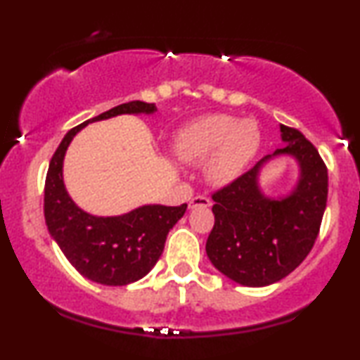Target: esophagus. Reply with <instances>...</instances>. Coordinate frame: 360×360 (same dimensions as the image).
<instances>
[{"label":"esophagus","instance_id":"34e87169","mask_svg":"<svg viewBox=\"0 0 360 360\" xmlns=\"http://www.w3.org/2000/svg\"><path fill=\"white\" fill-rule=\"evenodd\" d=\"M210 204H212V200L209 199V197L195 195V197H192L189 202V209H195V207H210Z\"/></svg>","mask_w":360,"mask_h":360}]
</instances>
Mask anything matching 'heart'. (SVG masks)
I'll use <instances>...</instances> for the list:
<instances>
[{
	"label": "heart",
	"mask_w": 360,
	"mask_h": 360,
	"mask_svg": "<svg viewBox=\"0 0 360 360\" xmlns=\"http://www.w3.org/2000/svg\"><path fill=\"white\" fill-rule=\"evenodd\" d=\"M261 146V129L255 119H236L230 114H207L178 130L173 150L184 161L209 156L205 173L217 184L240 176Z\"/></svg>",
	"instance_id": "obj_1"
}]
</instances>
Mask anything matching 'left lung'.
<instances>
[{
  "label": "left lung",
  "instance_id": "left-lung-1",
  "mask_svg": "<svg viewBox=\"0 0 360 360\" xmlns=\"http://www.w3.org/2000/svg\"><path fill=\"white\" fill-rule=\"evenodd\" d=\"M283 148L214 192L215 224L205 251L221 274L246 287H264L290 274L315 245L328 200V169L320 153L297 129L281 125ZM279 154L297 160L301 174L290 195L269 200L259 173Z\"/></svg>",
  "mask_w": 360,
  "mask_h": 360
}]
</instances>
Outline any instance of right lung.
Masks as SVG:
<instances>
[{
  "label": "right lung",
  "mask_w": 360,
  "mask_h": 360,
  "mask_svg": "<svg viewBox=\"0 0 360 360\" xmlns=\"http://www.w3.org/2000/svg\"><path fill=\"white\" fill-rule=\"evenodd\" d=\"M155 104L130 101L77 125L63 136L50 160L44 191L49 233L72 266L86 279L103 285H127L153 269L169 230L184 215L179 207L143 205L117 217H96L81 210L63 184V158L70 141L89 122L120 114H153Z\"/></svg>",
  "instance_id": "right-lung-1"
}]
</instances>
